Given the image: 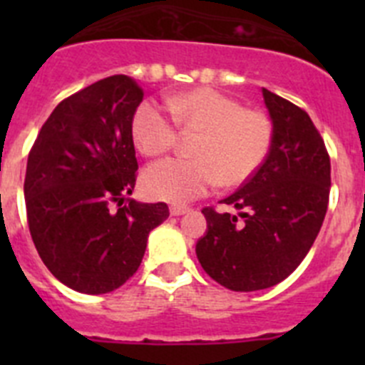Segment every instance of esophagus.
Wrapping results in <instances>:
<instances>
[{
	"mask_svg": "<svg viewBox=\"0 0 365 365\" xmlns=\"http://www.w3.org/2000/svg\"><path fill=\"white\" fill-rule=\"evenodd\" d=\"M190 208L188 206H179V205H173L172 208H170V214L172 215H182V214H188Z\"/></svg>",
	"mask_w": 365,
	"mask_h": 365,
	"instance_id": "esophagus-1",
	"label": "esophagus"
}]
</instances>
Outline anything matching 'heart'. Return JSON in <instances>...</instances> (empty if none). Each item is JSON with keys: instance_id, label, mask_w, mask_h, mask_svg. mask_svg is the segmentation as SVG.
Returning a JSON list of instances; mask_svg holds the SVG:
<instances>
[{"instance_id": "b5f03b06", "label": "heart", "mask_w": 365, "mask_h": 365, "mask_svg": "<svg viewBox=\"0 0 365 365\" xmlns=\"http://www.w3.org/2000/svg\"><path fill=\"white\" fill-rule=\"evenodd\" d=\"M168 111L157 102L138 104L131 118V137L146 157L173 150L177 128L197 133L190 146L192 159L151 164L143 173L144 193L151 199L186 202L215 185L237 188L252 179L269 157L274 130L267 113L214 87H195L168 96Z\"/></svg>"}]
</instances>
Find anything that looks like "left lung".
<instances>
[{"label": "left lung", "mask_w": 365, "mask_h": 365, "mask_svg": "<svg viewBox=\"0 0 365 365\" xmlns=\"http://www.w3.org/2000/svg\"><path fill=\"white\" fill-rule=\"evenodd\" d=\"M272 118L269 157L252 179L202 208L208 232L195 252L205 272L230 291L267 289L296 270L320 232L329 205L331 160L311 117L263 87Z\"/></svg>", "instance_id": "8db88e82"}]
</instances>
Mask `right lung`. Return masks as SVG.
<instances>
[{
	"label": "right lung",
	"instance_id": "add662e5",
	"mask_svg": "<svg viewBox=\"0 0 365 365\" xmlns=\"http://www.w3.org/2000/svg\"><path fill=\"white\" fill-rule=\"evenodd\" d=\"M144 91L113 74L63 98L29 151L25 206L32 241L63 285L106 294L137 272L166 202L125 199L137 180L131 118Z\"/></svg>",
	"mask_w": 365,
	"mask_h": 365
}]
</instances>
